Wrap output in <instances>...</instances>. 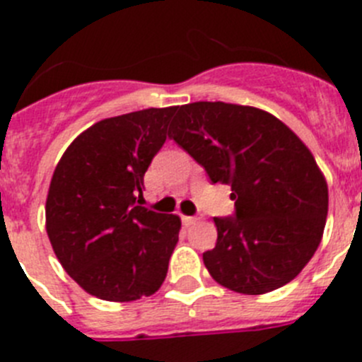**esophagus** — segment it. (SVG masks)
I'll use <instances>...</instances> for the list:
<instances>
[{"label": "esophagus", "mask_w": 362, "mask_h": 362, "mask_svg": "<svg viewBox=\"0 0 362 362\" xmlns=\"http://www.w3.org/2000/svg\"><path fill=\"white\" fill-rule=\"evenodd\" d=\"M197 221V217H192V216H183V223L187 226H190V225H194V223H196Z\"/></svg>", "instance_id": "obj_1"}]
</instances>
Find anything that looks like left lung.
Returning a JSON list of instances; mask_svg holds the SVG:
<instances>
[{"label":"left lung","instance_id":"1","mask_svg":"<svg viewBox=\"0 0 362 362\" xmlns=\"http://www.w3.org/2000/svg\"><path fill=\"white\" fill-rule=\"evenodd\" d=\"M168 137L212 183L232 187L235 216L214 217L216 248L203 254L210 276L246 296L296 279L328 214V185L308 146L270 112L223 101L177 107Z\"/></svg>","mask_w":362,"mask_h":362}]
</instances>
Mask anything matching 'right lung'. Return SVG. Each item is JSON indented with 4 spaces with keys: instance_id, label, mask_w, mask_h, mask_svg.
Listing matches in <instances>:
<instances>
[{
    "instance_id": "1",
    "label": "right lung",
    "mask_w": 362,
    "mask_h": 362,
    "mask_svg": "<svg viewBox=\"0 0 362 362\" xmlns=\"http://www.w3.org/2000/svg\"><path fill=\"white\" fill-rule=\"evenodd\" d=\"M175 110L145 108L98 121L54 170L45 204L50 245L66 274L98 299H141L165 281L181 219L137 199Z\"/></svg>"
}]
</instances>
